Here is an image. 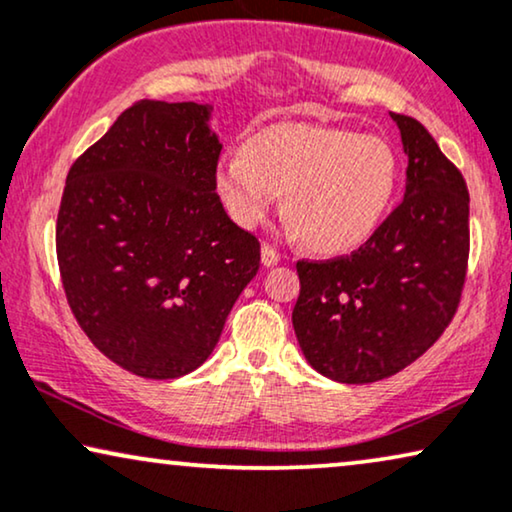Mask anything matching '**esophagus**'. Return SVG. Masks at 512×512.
<instances>
[{
    "label": "esophagus",
    "instance_id": "34e87169",
    "mask_svg": "<svg viewBox=\"0 0 512 512\" xmlns=\"http://www.w3.org/2000/svg\"><path fill=\"white\" fill-rule=\"evenodd\" d=\"M281 262V255H278L276 248H271L269 243L262 245V264L264 267H276V264Z\"/></svg>",
    "mask_w": 512,
    "mask_h": 512
}]
</instances>
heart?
<instances>
[{
  "label": "heart",
  "mask_w": 512,
  "mask_h": 512,
  "mask_svg": "<svg viewBox=\"0 0 512 512\" xmlns=\"http://www.w3.org/2000/svg\"><path fill=\"white\" fill-rule=\"evenodd\" d=\"M398 159L379 135L313 124H276L215 163L213 187L238 227L255 229L278 196L290 234L342 255L370 241L398 189Z\"/></svg>",
  "instance_id": "obj_1"
}]
</instances>
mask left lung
Wrapping results in <instances>:
<instances>
[{
  "label": "left lung",
  "mask_w": 512,
  "mask_h": 512,
  "mask_svg": "<svg viewBox=\"0 0 512 512\" xmlns=\"http://www.w3.org/2000/svg\"><path fill=\"white\" fill-rule=\"evenodd\" d=\"M407 156L403 203L349 257L297 262L292 327L339 384L400 372L452 323L468 264V187L417 119L393 114Z\"/></svg>",
  "instance_id": "left-lung-1"
}]
</instances>
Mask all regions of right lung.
<instances>
[{"instance_id":"obj_1","label":"right lung","mask_w":512,"mask_h":512,"mask_svg":"<svg viewBox=\"0 0 512 512\" xmlns=\"http://www.w3.org/2000/svg\"><path fill=\"white\" fill-rule=\"evenodd\" d=\"M213 105L140 100L74 161L56 224L63 288L124 370L177 379L206 363L260 269V241L213 187Z\"/></svg>"}]
</instances>
